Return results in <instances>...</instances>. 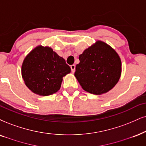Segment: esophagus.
<instances>
[{
	"label": "esophagus",
	"instance_id": "1",
	"mask_svg": "<svg viewBox=\"0 0 146 146\" xmlns=\"http://www.w3.org/2000/svg\"><path fill=\"white\" fill-rule=\"evenodd\" d=\"M70 68H71V71L72 72H74L75 68H76V66H75L74 64L72 65V66H70Z\"/></svg>",
	"mask_w": 146,
	"mask_h": 146
}]
</instances>
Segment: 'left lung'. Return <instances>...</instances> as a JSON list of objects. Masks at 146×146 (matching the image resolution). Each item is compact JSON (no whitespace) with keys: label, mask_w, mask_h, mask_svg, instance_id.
Listing matches in <instances>:
<instances>
[{"label":"left lung","mask_w":146,"mask_h":146,"mask_svg":"<svg viewBox=\"0 0 146 146\" xmlns=\"http://www.w3.org/2000/svg\"><path fill=\"white\" fill-rule=\"evenodd\" d=\"M74 76L82 89L94 95L107 93L121 75V60L110 46L98 40L79 55Z\"/></svg>","instance_id":"1"}]
</instances>
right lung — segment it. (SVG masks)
Returning <instances> with one entry per match:
<instances>
[{"instance_id": "1", "label": "right lung", "mask_w": 146, "mask_h": 146, "mask_svg": "<svg viewBox=\"0 0 146 146\" xmlns=\"http://www.w3.org/2000/svg\"><path fill=\"white\" fill-rule=\"evenodd\" d=\"M71 71L63 57L48 46H38L26 57L21 66L25 84L33 93L47 96L58 91L63 77Z\"/></svg>"}]
</instances>
